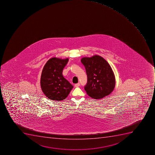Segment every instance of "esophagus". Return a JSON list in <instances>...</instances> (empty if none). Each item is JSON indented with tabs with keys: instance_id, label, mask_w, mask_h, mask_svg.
Here are the masks:
<instances>
[{
	"instance_id": "obj_1",
	"label": "esophagus",
	"mask_w": 155,
	"mask_h": 155,
	"mask_svg": "<svg viewBox=\"0 0 155 155\" xmlns=\"http://www.w3.org/2000/svg\"><path fill=\"white\" fill-rule=\"evenodd\" d=\"M80 83H78V84H74V87H78V86H80Z\"/></svg>"
}]
</instances>
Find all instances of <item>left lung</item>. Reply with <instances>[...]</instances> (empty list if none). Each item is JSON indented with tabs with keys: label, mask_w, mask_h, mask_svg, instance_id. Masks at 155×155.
<instances>
[{
	"label": "left lung",
	"mask_w": 155,
	"mask_h": 155,
	"mask_svg": "<svg viewBox=\"0 0 155 155\" xmlns=\"http://www.w3.org/2000/svg\"><path fill=\"white\" fill-rule=\"evenodd\" d=\"M81 62L87 75L84 89L94 99H100L109 95L115 87L116 80L110 66L106 60L99 55L84 57Z\"/></svg>",
	"instance_id": "1"
}]
</instances>
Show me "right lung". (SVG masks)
<instances>
[{"instance_id":"1","label":"right lung","mask_w":155,"mask_h":155,"mask_svg":"<svg viewBox=\"0 0 155 155\" xmlns=\"http://www.w3.org/2000/svg\"><path fill=\"white\" fill-rule=\"evenodd\" d=\"M69 61L52 58L43 67L41 78V86L45 95L50 100L60 101L67 97L73 86L64 78L63 70Z\"/></svg>"}]
</instances>
